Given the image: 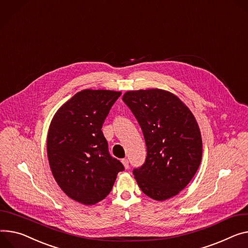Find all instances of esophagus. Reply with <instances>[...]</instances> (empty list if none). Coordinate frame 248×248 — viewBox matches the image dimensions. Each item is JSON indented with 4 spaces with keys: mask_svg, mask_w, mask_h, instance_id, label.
Segmentation results:
<instances>
[{
    "mask_svg": "<svg viewBox=\"0 0 248 248\" xmlns=\"http://www.w3.org/2000/svg\"><path fill=\"white\" fill-rule=\"evenodd\" d=\"M121 162H122V164H123V166H124L125 169H128V168H129V162H128L127 159H122Z\"/></svg>",
    "mask_w": 248,
    "mask_h": 248,
    "instance_id": "esophagus-1",
    "label": "esophagus"
}]
</instances>
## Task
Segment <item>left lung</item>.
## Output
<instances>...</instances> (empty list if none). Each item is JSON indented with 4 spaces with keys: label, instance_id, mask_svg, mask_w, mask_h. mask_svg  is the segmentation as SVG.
<instances>
[{
    "label": "left lung",
    "instance_id": "obj_1",
    "mask_svg": "<svg viewBox=\"0 0 248 248\" xmlns=\"http://www.w3.org/2000/svg\"><path fill=\"white\" fill-rule=\"evenodd\" d=\"M123 101L136 117L147 157L133 170L142 192L156 201L177 196L200 167L202 142L198 122L175 94L153 88L127 91Z\"/></svg>",
    "mask_w": 248,
    "mask_h": 248
}]
</instances>
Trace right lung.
Returning <instances> with one entry per match:
<instances>
[{"mask_svg": "<svg viewBox=\"0 0 248 248\" xmlns=\"http://www.w3.org/2000/svg\"><path fill=\"white\" fill-rule=\"evenodd\" d=\"M119 91L84 89L54 114L46 151L51 173L63 193L85 205L107 197L124 170L111 157L102 125Z\"/></svg>", "mask_w": 248, "mask_h": 248, "instance_id": "right-lung-1", "label": "right lung"}]
</instances>
